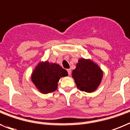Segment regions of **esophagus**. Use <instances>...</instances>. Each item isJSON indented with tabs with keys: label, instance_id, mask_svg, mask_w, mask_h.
I'll return each mask as SVG.
<instances>
[{
	"label": "esophagus",
	"instance_id": "obj_1",
	"mask_svg": "<svg viewBox=\"0 0 130 130\" xmlns=\"http://www.w3.org/2000/svg\"><path fill=\"white\" fill-rule=\"evenodd\" d=\"M67 71H68V72L69 75H71V70H70V69H68Z\"/></svg>",
	"mask_w": 130,
	"mask_h": 130
}]
</instances>
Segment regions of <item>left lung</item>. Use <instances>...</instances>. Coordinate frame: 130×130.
Listing matches in <instances>:
<instances>
[{
  "instance_id": "1",
  "label": "left lung",
  "mask_w": 130,
  "mask_h": 130,
  "mask_svg": "<svg viewBox=\"0 0 130 130\" xmlns=\"http://www.w3.org/2000/svg\"><path fill=\"white\" fill-rule=\"evenodd\" d=\"M71 74L77 88L90 93L94 92L100 86L103 71L92 60L83 58L78 59L76 68Z\"/></svg>"
}]
</instances>
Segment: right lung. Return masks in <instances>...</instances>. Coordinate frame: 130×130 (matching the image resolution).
Returning <instances> with one entry per match:
<instances>
[{"label": "right lung", "mask_w": 130, "mask_h": 130, "mask_svg": "<svg viewBox=\"0 0 130 130\" xmlns=\"http://www.w3.org/2000/svg\"><path fill=\"white\" fill-rule=\"evenodd\" d=\"M68 75V71L59 64L46 60L37 64L32 73L31 80L39 92L48 94L56 91L60 78Z\"/></svg>", "instance_id": "obj_1"}]
</instances>
